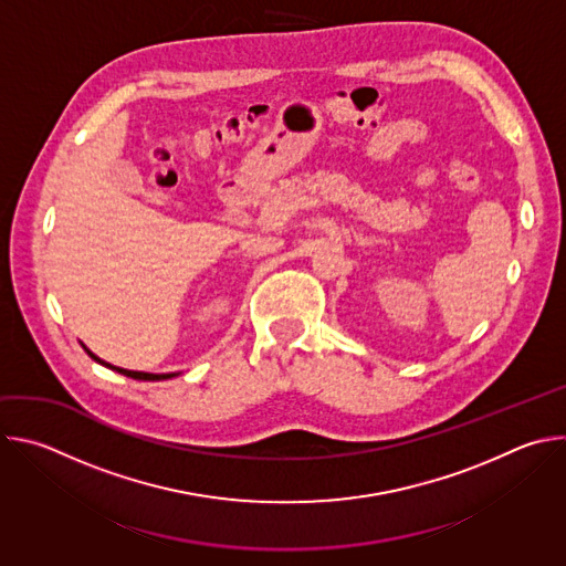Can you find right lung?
<instances>
[{
	"instance_id": "right-lung-1",
	"label": "right lung",
	"mask_w": 566,
	"mask_h": 566,
	"mask_svg": "<svg viewBox=\"0 0 566 566\" xmlns=\"http://www.w3.org/2000/svg\"><path fill=\"white\" fill-rule=\"evenodd\" d=\"M85 347V345H83ZM85 352L96 360V363H101V365H105V367H109V369H114V371H118V374H123V376H129V378H134V380H166V378H172V376H179V374H147V371H132V369H123V367H114V365H109V363H105V360H101L96 354H92L87 347H85Z\"/></svg>"
}]
</instances>
